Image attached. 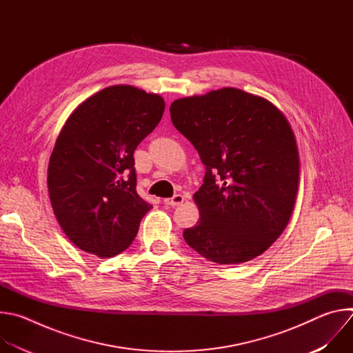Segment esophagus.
Instances as JSON below:
<instances>
[{"label":"esophagus","mask_w":353,"mask_h":353,"mask_svg":"<svg viewBox=\"0 0 353 353\" xmlns=\"http://www.w3.org/2000/svg\"><path fill=\"white\" fill-rule=\"evenodd\" d=\"M183 201H184V195L176 194V195H173L172 198L165 199V204H166V205H170V207H177V205L183 204Z\"/></svg>","instance_id":"34e87169"}]
</instances>
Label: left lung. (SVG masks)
<instances>
[{
  "instance_id": "obj_1",
  "label": "left lung",
  "mask_w": 353,
  "mask_h": 353,
  "mask_svg": "<svg viewBox=\"0 0 353 353\" xmlns=\"http://www.w3.org/2000/svg\"><path fill=\"white\" fill-rule=\"evenodd\" d=\"M172 123L205 166L194 194L199 221L185 243L216 264L256 259L286 228L297 194L299 155L285 116L236 88L177 99Z\"/></svg>"
}]
</instances>
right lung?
<instances>
[{
    "mask_svg": "<svg viewBox=\"0 0 353 353\" xmlns=\"http://www.w3.org/2000/svg\"><path fill=\"white\" fill-rule=\"evenodd\" d=\"M165 112L159 94L130 85L97 92L70 116L48 163V194L68 239L100 259L134 241L152 204L137 192L134 150Z\"/></svg>",
    "mask_w": 353,
    "mask_h": 353,
    "instance_id": "obj_1",
    "label": "right lung"
}]
</instances>
